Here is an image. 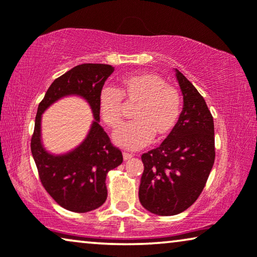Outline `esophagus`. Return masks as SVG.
Instances as JSON below:
<instances>
[{
	"label": "esophagus",
	"instance_id": "34e87169",
	"mask_svg": "<svg viewBox=\"0 0 257 257\" xmlns=\"http://www.w3.org/2000/svg\"><path fill=\"white\" fill-rule=\"evenodd\" d=\"M132 157H133L132 154H130V153H126V152L122 153V158H124V160H125V161H126V160H130V159H131Z\"/></svg>",
	"mask_w": 257,
	"mask_h": 257
}]
</instances>
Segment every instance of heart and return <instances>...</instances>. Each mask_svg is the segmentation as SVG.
<instances>
[{
    "label": "heart",
    "mask_w": 257,
    "mask_h": 257,
    "mask_svg": "<svg viewBox=\"0 0 257 257\" xmlns=\"http://www.w3.org/2000/svg\"><path fill=\"white\" fill-rule=\"evenodd\" d=\"M125 105H136L132 114L136 121L115 132L114 143L122 149L139 150L154 136L161 140L173 132L180 117L181 94L158 73H130L120 79L118 90L103 87L98 96L100 117L113 130L124 121Z\"/></svg>",
    "instance_id": "obj_1"
}]
</instances>
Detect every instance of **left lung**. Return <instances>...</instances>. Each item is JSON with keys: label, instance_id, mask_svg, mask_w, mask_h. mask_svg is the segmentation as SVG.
Wrapping results in <instances>:
<instances>
[{"label": "left lung", "instance_id": "left-lung-1", "mask_svg": "<svg viewBox=\"0 0 257 257\" xmlns=\"http://www.w3.org/2000/svg\"><path fill=\"white\" fill-rule=\"evenodd\" d=\"M184 108L173 132L157 149L142 156L139 200L157 215L184 212L205 188L215 160L214 120L195 86L177 70Z\"/></svg>", "mask_w": 257, "mask_h": 257}]
</instances>
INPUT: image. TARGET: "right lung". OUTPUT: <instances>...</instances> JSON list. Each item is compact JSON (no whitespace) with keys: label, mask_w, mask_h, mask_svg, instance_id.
Instances as JSON below:
<instances>
[{"label":"right lung","mask_w":257,"mask_h":257,"mask_svg":"<svg viewBox=\"0 0 257 257\" xmlns=\"http://www.w3.org/2000/svg\"><path fill=\"white\" fill-rule=\"evenodd\" d=\"M113 71V66L107 64L77 65L54 80L38 105L31 153L45 191L59 206L71 212L85 213L103 205L107 198V172L122 163L120 150L112 145L98 122V96ZM69 94H77L88 100L95 121L87 139L77 149L63 156H52L41 146L40 117L45 108Z\"/></svg>","instance_id":"add662e5"}]
</instances>
